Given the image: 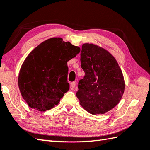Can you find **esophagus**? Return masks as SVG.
I'll return each mask as SVG.
<instances>
[{
	"mask_svg": "<svg viewBox=\"0 0 150 150\" xmlns=\"http://www.w3.org/2000/svg\"><path fill=\"white\" fill-rule=\"evenodd\" d=\"M75 84H76L75 82H72V83L70 84V86H71V88H74L75 86Z\"/></svg>",
	"mask_w": 150,
	"mask_h": 150,
	"instance_id": "obj_1",
	"label": "esophagus"
}]
</instances>
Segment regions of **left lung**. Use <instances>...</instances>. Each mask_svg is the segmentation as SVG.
Instances as JSON below:
<instances>
[{
  "instance_id": "1",
  "label": "left lung",
  "mask_w": 150,
  "mask_h": 150,
  "mask_svg": "<svg viewBox=\"0 0 150 150\" xmlns=\"http://www.w3.org/2000/svg\"><path fill=\"white\" fill-rule=\"evenodd\" d=\"M81 66L85 75L79 81L76 96L80 105L92 114H101L116 106L124 92L122 70L113 56L93 44L84 43Z\"/></svg>"
}]
</instances>
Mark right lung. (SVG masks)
I'll list each match as a JSON object with an SVG mask.
<instances>
[{
    "mask_svg": "<svg viewBox=\"0 0 150 150\" xmlns=\"http://www.w3.org/2000/svg\"><path fill=\"white\" fill-rule=\"evenodd\" d=\"M80 48L60 38L40 43L26 58L21 67L18 84L28 106L44 112L58 104L69 88L67 62Z\"/></svg>",
    "mask_w": 150,
    "mask_h": 150,
    "instance_id": "obj_1",
    "label": "right lung"
}]
</instances>
